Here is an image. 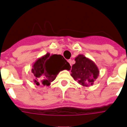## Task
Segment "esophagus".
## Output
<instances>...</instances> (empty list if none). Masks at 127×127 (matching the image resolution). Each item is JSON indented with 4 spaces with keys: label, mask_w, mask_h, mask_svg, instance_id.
<instances>
[{
    "label": "esophagus",
    "mask_w": 127,
    "mask_h": 127,
    "mask_svg": "<svg viewBox=\"0 0 127 127\" xmlns=\"http://www.w3.org/2000/svg\"><path fill=\"white\" fill-rule=\"evenodd\" d=\"M68 61V63H70V64L71 66V65H72V61H71V59H69Z\"/></svg>",
    "instance_id": "obj_1"
}]
</instances>
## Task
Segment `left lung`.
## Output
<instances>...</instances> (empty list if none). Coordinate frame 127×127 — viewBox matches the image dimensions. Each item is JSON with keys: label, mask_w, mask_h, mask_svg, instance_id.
<instances>
[{"label": "left lung", "mask_w": 127, "mask_h": 127, "mask_svg": "<svg viewBox=\"0 0 127 127\" xmlns=\"http://www.w3.org/2000/svg\"><path fill=\"white\" fill-rule=\"evenodd\" d=\"M75 61L71 70V77L83 86L93 85L100 73L96 64L82 54L78 55Z\"/></svg>", "instance_id": "obj_1"}]
</instances>
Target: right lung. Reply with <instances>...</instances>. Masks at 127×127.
<instances>
[{
    "instance_id": "obj_1",
    "label": "right lung",
    "mask_w": 127,
    "mask_h": 127,
    "mask_svg": "<svg viewBox=\"0 0 127 127\" xmlns=\"http://www.w3.org/2000/svg\"><path fill=\"white\" fill-rule=\"evenodd\" d=\"M70 64L62 56L47 53L33 63L31 72L34 77V82L37 86H48L61 71L70 70Z\"/></svg>"
}]
</instances>
